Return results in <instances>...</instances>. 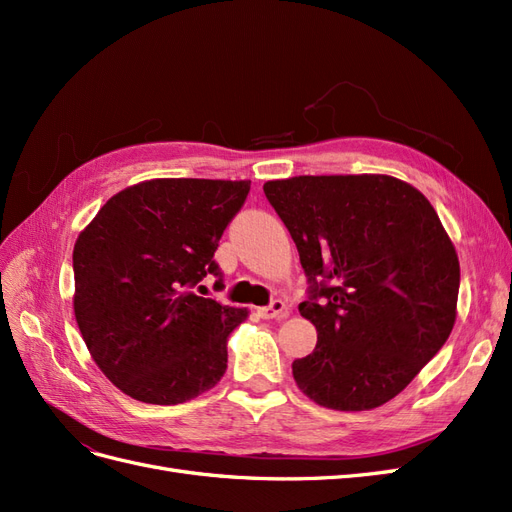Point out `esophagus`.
Returning a JSON list of instances; mask_svg holds the SVG:
<instances>
[{"mask_svg": "<svg viewBox=\"0 0 512 512\" xmlns=\"http://www.w3.org/2000/svg\"><path fill=\"white\" fill-rule=\"evenodd\" d=\"M258 314H260V318H265V320H273V318L284 320L288 316V307L282 299H275L267 307H258Z\"/></svg>", "mask_w": 512, "mask_h": 512, "instance_id": "1", "label": "esophagus"}]
</instances>
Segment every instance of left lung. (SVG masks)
I'll return each instance as SVG.
<instances>
[{
	"label": "left lung",
	"instance_id": "obj_1",
	"mask_svg": "<svg viewBox=\"0 0 512 512\" xmlns=\"http://www.w3.org/2000/svg\"><path fill=\"white\" fill-rule=\"evenodd\" d=\"M309 282L299 305L312 354L292 363L318 406L378 408L453 331L459 258L429 200L389 175H303L265 183Z\"/></svg>",
	"mask_w": 512,
	"mask_h": 512
}]
</instances>
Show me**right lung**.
Here are the masks:
<instances>
[{
  "mask_svg": "<svg viewBox=\"0 0 512 512\" xmlns=\"http://www.w3.org/2000/svg\"><path fill=\"white\" fill-rule=\"evenodd\" d=\"M250 181L151 179L121 190L74 243V316L102 374L132 399L175 406L213 389L247 309L200 297Z\"/></svg>",
  "mask_w": 512,
  "mask_h": 512,
  "instance_id": "obj_1",
  "label": "right lung"
}]
</instances>
